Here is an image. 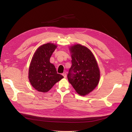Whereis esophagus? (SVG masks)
Segmentation results:
<instances>
[{"label":"esophagus","mask_w":132,"mask_h":132,"mask_svg":"<svg viewBox=\"0 0 132 132\" xmlns=\"http://www.w3.org/2000/svg\"><path fill=\"white\" fill-rule=\"evenodd\" d=\"M62 75H63V76H64V78H66V77L67 75H66V73H62Z\"/></svg>","instance_id":"obj_1"}]
</instances>
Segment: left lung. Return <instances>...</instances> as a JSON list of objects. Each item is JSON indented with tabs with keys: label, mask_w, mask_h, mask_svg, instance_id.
<instances>
[{
	"label": "left lung",
	"mask_w": 132,
	"mask_h": 132,
	"mask_svg": "<svg viewBox=\"0 0 132 132\" xmlns=\"http://www.w3.org/2000/svg\"><path fill=\"white\" fill-rule=\"evenodd\" d=\"M72 65L67 75L68 81L76 92L85 96L95 89L100 79L98 63L91 51L80 44L70 47Z\"/></svg>",
	"instance_id": "8db88e82"
}]
</instances>
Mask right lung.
<instances>
[{
    "instance_id": "obj_1",
    "label": "right lung",
    "mask_w": 132,
    "mask_h": 132,
    "mask_svg": "<svg viewBox=\"0 0 132 132\" xmlns=\"http://www.w3.org/2000/svg\"><path fill=\"white\" fill-rule=\"evenodd\" d=\"M57 47L48 43L40 46L34 53L29 70V79L34 88L41 92H47L64 77L57 73L56 68L50 62Z\"/></svg>"
}]
</instances>
